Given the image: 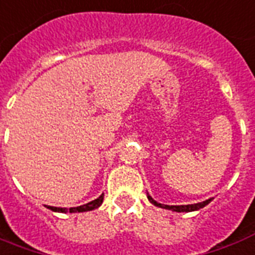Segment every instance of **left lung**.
Returning <instances> with one entry per match:
<instances>
[{"label":"left lung","instance_id":"left-lung-1","mask_svg":"<svg viewBox=\"0 0 255 255\" xmlns=\"http://www.w3.org/2000/svg\"><path fill=\"white\" fill-rule=\"evenodd\" d=\"M148 198V201L152 203V205L158 206V207H162V209H167V210H172V211H176V213H190V211H197V210L203 209L206 205H209L210 202L213 201V198H210L207 201L199 202V203H194V205H182V206H167V205H162V203H158L156 201H153L152 198L147 195Z\"/></svg>","mask_w":255,"mask_h":255}]
</instances>
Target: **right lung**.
Listing matches in <instances>:
<instances>
[{"instance_id":"1","label":"right lung","mask_w":255,"mask_h":255,"mask_svg":"<svg viewBox=\"0 0 255 255\" xmlns=\"http://www.w3.org/2000/svg\"><path fill=\"white\" fill-rule=\"evenodd\" d=\"M103 199H104V194H102L100 197L95 199V201L89 202L87 205L79 206V207H71V209H65V207H53V206H48V209L52 210V211H57V213H84V211H91V210H95L97 207H100L103 203Z\"/></svg>"}]
</instances>
